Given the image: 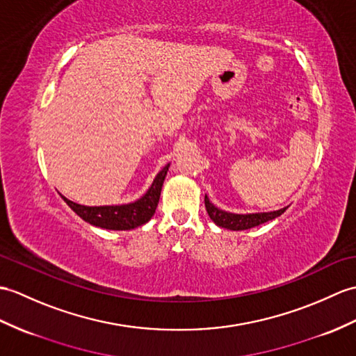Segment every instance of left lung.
<instances>
[{
    "mask_svg": "<svg viewBox=\"0 0 356 356\" xmlns=\"http://www.w3.org/2000/svg\"><path fill=\"white\" fill-rule=\"evenodd\" d=\"M204 206L206 211H208V216L211 220L216 222L217 226L230 229V230H245V229H252L254 226H259L262 222H267L270 220H275L276 217L282 216V213L286 211V208L279 209V211H273V212H262V213H247V216H239V213H230L220 211L216 208L209 198L204 195Z\"/></svg>",
    "mask_w": 356,
    "mask_h": 356,
    "instance_id": "1",
    "label": "left lung"
}]
</instances>
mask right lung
Wrapping results in <instances>:
<instances>
[{"label":"right lung","instance_id":"right-lung-1","mask_svg":"<svg viewBox=\"0 0 356 356\" xmlns=\"http://www.w3.org/2000/svg\"><path fill=\"white\" fill-rule=\"evenodd\" d=\"M168 167L170 163L165 165L159 175L156 176L153 185L145 193V195L140 197L135 203L121 206H83L68 200L63 195L62 198L80 218L88 221L89 225L111 230L135 229L138 226L145 225L154 216Z\"/></svg>","mask_w":356,"mask_h":356}]
</instances>
